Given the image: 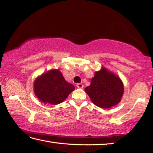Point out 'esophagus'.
Returning a JSON list of instances; mask_svg holds the SVG:
<instances>
[{"label": "esophagus", "mask_w": 153, "mask_h": 153, "mask_svg": "<svg viewBox=\"0 0 153 153\" xmlns=\"http://www.w3.org/2000/svg\"><path fill=\"white\" fill-rule=\"evenodd\" d=\"M76 87L78 88H83V85L82 83H77L76 84Z\"/></svg>", "instance_id": "1"}]
</instances>
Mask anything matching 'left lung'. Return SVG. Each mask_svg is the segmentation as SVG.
Here are the masks:
<instances>
[{
	"mask_svg": "<svg viewBox=\"0 0 153 153\" xmlns=\"http://www.w3.org/2000/svg\"><path fill=\"white\" fill-rule=\"evenodd\" d=\"M85 91L94 104L107 109L120 102L124 93V86L118 76L102 68L95 72L90 85L85 88Z\"/></svg>",
	"mask_w": 153,
	"mask_h": 153,
	"instance_id": "obj_1",
	"label": "left lung"
}]
</instances>
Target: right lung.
<instances>
[{
  "instance_id": "right-lung-1",
  "label": "right lung",
  "mask_w": 153,
  "mask_h": 153,
  "mask_svg": "<svg viewBox=\"0 0 153 153\" xmlns=\"http://www.w3.org/2000/svg\"><path fill=\"white\" fill-rule=\"evenodd\" d=\"M74 89L73 85L68 83L58 70L42 74L34 83V92L38 99L52 105L62 103Z\"/></svg>"
}]
</instances>
